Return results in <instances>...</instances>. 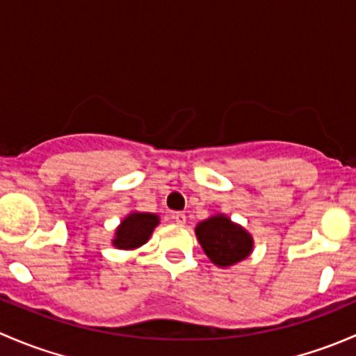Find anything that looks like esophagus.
I'll return each instance as SVG.
<instances>
[{
	"instance_id": "esophagus-1",
	"label": "esophagus",
	"mask_w": 356,
	"mask_h": 356,
	"mask_svg": "<svg viewBox=\"0 0 356 356\" xmlns=\"http://www.w3.org/2000/svg\"><path fill=\"white\" fill-rule=\"evenodd\" d=\"M172 218H174L175 224L179 225L186 224V213H182V211H174V213H172Z\"/></svg>"
}]
</instances>
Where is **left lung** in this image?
Instances as JSON below:
<instances>
[{"mask_svg": "<svg viewBox=\"0 0 356 356\" xmlns=\"http://www.w3.org/2000/svg\"><path fill=\"white\" fill-rule=\"evenodd\" d=\"M196 238L204 254L218 267H231L245 260L253 250L250 232L222 213L200 222L196 225Z\"/></svg>", "mask_w": 356, "mask_h": 356, "instance_id": "left-lung-1", "label": "left lung"}]
</instances>
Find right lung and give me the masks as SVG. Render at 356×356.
Masks as SVG:
<instances>
[{
  "mask_svg": "<svg viewBox=\"0 0 356 356\" xmlns=\"http://www.w3.org/2000/svg\"><path fill=\"white\" fill-rule=\"evenodd\" d=\"M160 224V218L155 213H141L132 211L129 213L115 231L111 245L118 250H136L143 246L152 236L153 229Z\"/></svg>",
  "mask_w": 356,
  "mask_h": 356,
  "instance_id": "add662e5",
  "label": "right lung"
}]
</instances>
